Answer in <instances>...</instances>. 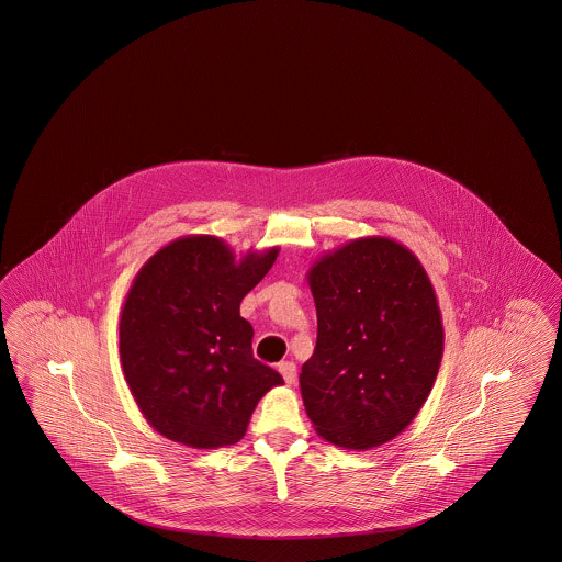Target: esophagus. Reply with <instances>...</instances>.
<instances>
[{"label": "esophagus", "instance_id": "34e87169", "mask_svg": "<svg viewBox=\"0 0 562 562\" xmlns=\"http://www.w3.org/2000/svg\"><path fill=\"white\" fill-rule=\"evenodd\" d=\"M278 371L282 373L284 381H286L289 385H292V383L296 381V364H294V362H290V360H286V362H280V364H278Z\"/></svg>", "mask_w": 562, "mask_h": 562}]
</instances>
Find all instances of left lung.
Masks as SVG:
<instances>
[{"label":"left lung","instance_id":"8db88e82","mask_svg":"<svg viewBox=\"0 0 562 562\" xmlns=\"http://www.w3.org/2000/svg\"><path fill=\"white\" fill-rule=\"evenodd\" d=\"M317 344L301 371L325 441L371 449L414 420L442 357L441 313L420 261L392 238H358L308 272Z\"/></svg>","mask_w":562,"mask_h":562}]
</instances>
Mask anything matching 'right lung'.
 <instances>
[{
	"instance_id": "right-lung-1",
	"label": "right lung",
	"mask_w": 562,
	"mask_h": 562,
	"mask_svg": "<svg viewBox=\"0 0 562 562\" xmlns=\"http://www.w3.org/2000/svg\"><path fill=\"white\" fill-rule=\"evenodd\" d=\"M276 257L278 247L235 261L221 238L186 237L137 273L121 311V364L137 408L170 441L235 445L257 402L284 383L254 357V327L238 313Z\"/></svg>"
}]
</instances>
